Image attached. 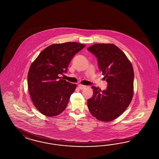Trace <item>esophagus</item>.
<instances>
[{
    "mask_svg": "<svg viewBox=\"0 0 159 159\" xmlns=\"http://www.w3.org/2000/svg\"><path fill=\"white\" fill-rule=\"evenodd\" d=\"M86 87V86H85V85H82V84H79L78 85V88H79L80 89H84V88Z\"/></svg>",
    "mask_w": 159,
    "mask_h": 159,
    "instance_id": "obj_1",
    "label": "esophagus"
}]
</instances>
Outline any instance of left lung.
<instances>
[{
	"instance_id": "obj_1",
	"label": "left lung",
	"mask_w": 159,
	"mask_h": 159,
	"mask_svg": "<svg viewBox=\"0 0 159 159\" xmlns=\"http://www.w3.org/2000/svg\"><path fill=\"white\" fill-rule=\"evenodd\" d=\"M89 51L98 59L99 67L107 88L102 92L93 86V96L88 107L93 117L100 121H111L126 110L134 94V70L125 53L114 44L96 43Z\"/></svg>"
}]
</instances>
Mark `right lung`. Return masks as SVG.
<instances>
[{
    "mask_svg": "<svg viewBox=\"0 0 159 159\" xmlns=\"http://www.w3.org/2000/svg\"><path fill=\"white\" fill-rule=\"evenodd\" d=\"M85 46L76 42L52 44L31 64L28 74L29 93L35 107L43 115L54 117L66 109L76 84L60 76L67 72L73 56Z\"/></svg>",
    "mask_w": 159,
    "mask_h": 159,
    "instance_id": "obj_1",
    "label": "right lung"
}]
</instances>
